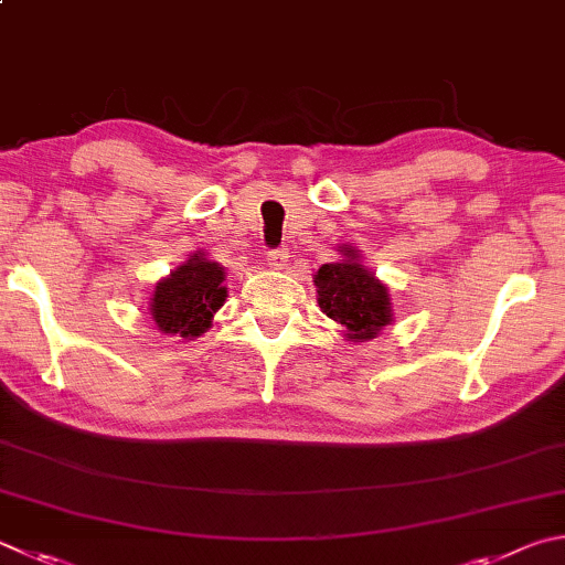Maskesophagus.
Instances as JSON below:
<instances>
[{
	"label": "esophagus",
	"mask_w": 565,
	"mask_h": 565,
	"mask_svg": "<svg viewBox=\"0 0 565 565\" xmlns=\"http://www.w3.org/2000/svg\"><path fill=\"white\" fill-rule=\"evenodd\" d=\"M266 259H269V264L276 266V269H281V266L289 262V252H286V249H271L269 254H266Z\"/></svg>",
	"instance_id": "1"
}]
</instances>
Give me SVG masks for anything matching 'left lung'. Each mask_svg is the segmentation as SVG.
Segmentation results:
<instances>
[{"mask_svg":"<svg viewBox=\"0 0 565 565\" xmlns=\"http://www.w3.org/2000/svg\"><path fill=\"white\" fill-rule=\"evenodd\" d=\"M345 259L323 264L316 271L318 306L321 311L345 326V338L371 341L390 323V294L375 276L358 264L355 249L343 247Z\"/></svg>","mask_w":565,"mask_h":565,"instance_id":"8db88e82","label":"left lung"}]
</instances>
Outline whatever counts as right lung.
Here are the masks:
<instances>
[{
	"mask_svg": "<svg viewBox=\"0 0 565 565\" xmlns=\"http://www.w3.org/2000/svg\"><path fill=\"white\" fill-rule=\"evenodd\" d=\"M222 284V266L194 254L188 264L156 286L150 301L152 321L162 333H178L180 338L202 335L227 296Z\"/></svg>",
	"mask_w": 565,
	"mask_h": 565,
	"instance_id": "right-lung-1",
	"label": "right lung"
}]
</instances>
